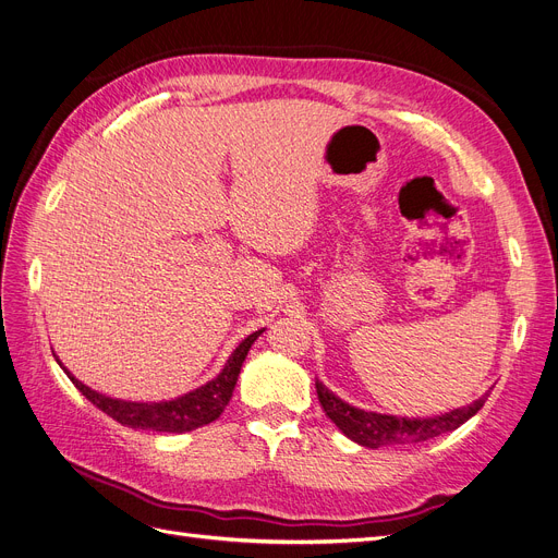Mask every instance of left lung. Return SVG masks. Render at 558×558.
Instances as JSON below:
<instances>
[{
	"label": "left lung",
	"instance_id": "8db88e82",
	"mask_svg": "<svg viewBox=\"0 0 558 558\" xmlns=\"http://www.w3.org/2000/svg\"><path fill=\"white\" fill-rule=\"evenodd\" d=\"M315 390H317V400H320L327 417L336 424V427L350 440L369 449L388 447V445L424 442L440 434L454 432L463 422L476 415V411H480L486 402V395H482L480 400H474L468 407L447 411L434 417H400V415L363 411L348 402H342L340 397L333 395L320 379L315 381Z\"/></svg>",
	"mask_w": 558,
	"mask_h": 558
}]
</instances>
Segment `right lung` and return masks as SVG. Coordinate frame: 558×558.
<instances>
[{
  "instance_id": "obj_1",
  "label": "right lung",
  "mask_w": 558,
  "mask_h": 558,
  "mask_svg": "<svg viewBox=\"0 0 558 558\" xmlns=\"http://www.w3.org/2000/svg\"><path fill=\"white\" fill-rule=\"evenodd\" d=\"M265 329H258L250 333L238 348L231 352L227 359L222 373L206 381L204 386L183 392L181 397H174V400L166 402H129V400H118V397L101 395L86 384L78 381L70 369L59 361L63 367V373L70 377V381L78 388V392L86 395V400H90L99 411L106 415H111L118 420L122 427L131 429H151V432H166V434H185L193 432L197 427H204V424L214 422L220 417L225 407L229 404L238 375H241L243 361L254 344V340L263 333Z\"/></svg>"
}]
</instances>
